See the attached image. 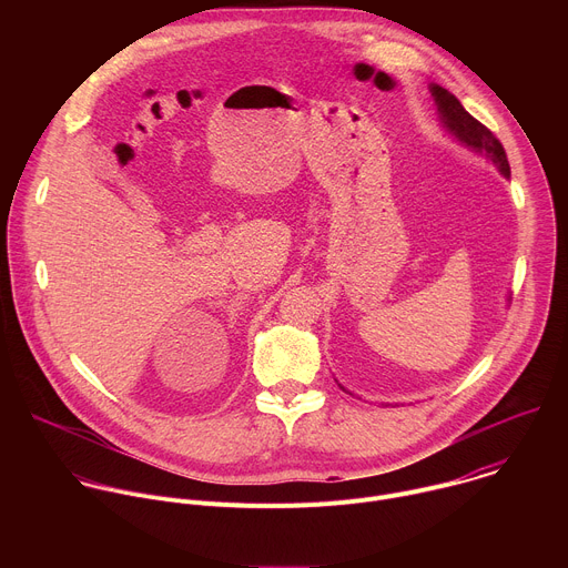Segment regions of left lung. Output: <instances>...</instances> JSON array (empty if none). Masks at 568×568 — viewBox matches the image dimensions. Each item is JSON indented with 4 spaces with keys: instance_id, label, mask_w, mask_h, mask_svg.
Returning a JSON list of instances; mask_svg holds the SVG:
<instances>
[{
    "instance_id": "8db88e82",
    "label": "left lung",
    "mask_w": 568,
    "mask_h": 568,
    "mask_svg": "<svg viewBox=\"0 0 568 568\" xmlns=\"http://www.w3.org/2000/svg\"><path fill=\"white\" fill-rule=\"evenodd\" d=\"M429 92H432V99L436 103V112H438V121L440 125L445 128L447 134H452L460 145L469 148L471 152L476 154H483L485 159H490L493 164L497 166V171L510 180V164H508V156H506V150L504 145L499 143V139L485 128L483 123H478L463 105L460 101L445 88L432 83L429 85ZM510 301V298H508ZM339 384V379H335ZM339 388H344L346 393H351L344 384H339ZM355 395V393H351ZM382 407H386V404L382 402Z\"/></svg>"
}]
</instances>
